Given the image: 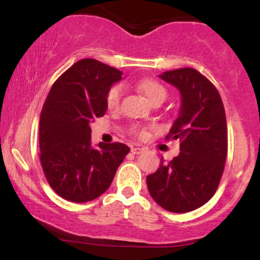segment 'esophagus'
I'll list each match as a JSON object with an SVG mask.
<instances>
[{"mask_svg":"<svg viewBox=\"0 0 260 260\" xmlns=\"http://www.w3.org/2000/svg\"><path fill=\"white\" fill-rule=\"evenodd\" d=\"M143 150H144V149H143V148L133 147L132 149H131V153L134 154V155H138V154H140V153H143Z\"/></svg>","mask_w":260,"mask_h":260,"instance_id":"1","label":"esophagus"}]
</instances>
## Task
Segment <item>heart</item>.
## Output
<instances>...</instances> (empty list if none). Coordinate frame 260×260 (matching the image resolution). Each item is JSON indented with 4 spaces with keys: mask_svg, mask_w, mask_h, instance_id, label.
<instances>
[{
    "mask_svg": "<svg viewBox=\"0 0 260 260\" xmlns=\"http://www.w3.org/2000/svg\"><path fill=\"white\" fill-rule=\"evenodd\" d=\"M139 91L144 95L151 104L156 100H165L166 90L159 82L153 79H143L138 83ZM122 95V88L120 85H115L107 91L106 95V105L110 110H116L120 105Z\"/></svg>",
    "mask_w": 260,
    "mask_h": 260,
    "instance_id": "1",
    "label": "heart"
}]
</instances>
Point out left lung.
<instances>
[{
    "instance_id": "obj_1",
    "label": "left lung",
    "mask_w": 260,
    "mask_h": 260,
    "mask_svg": "<svg viewBox=\"0 0 260 260\" xmlns=\"http://www.w3.org/2000/svg\"><path fill=\"white\" fill-rule=\"evenodd\" d=\"M181 95V107L169 136L180 151L147 177L149 193L161 208L188 213L204 205L220 183L228 155V126L219 91L197 70L159 74Z\"/></svg>"
}]
</instances>
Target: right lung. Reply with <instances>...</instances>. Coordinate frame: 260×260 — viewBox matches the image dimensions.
Here are the masks:
<instances>
[{"mask_svg": "<svg viewBox=\"0 0 260 260\" xmlns=\"http://www.w3.org/2000/svg\"><path fill=\"white\" fill-rule=\"evenodd\" d=\"M122 72L94 58L76 62L53 83L40 115V161L59 197L85 203L106 192L131 149L91 144L90 123L105 115L106 95Z\"/></svg>", "mask_w": 260, "mask_h": 260, "instance_id": "1", "label": "right lung"}]
</instances>
